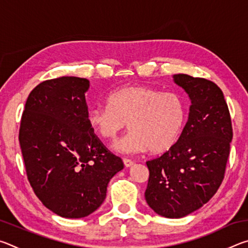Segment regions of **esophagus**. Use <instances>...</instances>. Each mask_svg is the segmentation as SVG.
<instances>
[{
    "label": "esophagus",
    "instance_id": "34e87169",
    "mask_svg": "<svg viewBox=\"0 0 248 248\" xmlns=\"http://www.w3.org/2000/svg\"><path fill=\"white\" fill-rule=\"evenodd\" d=\"M124 164L125 167H130L134 164V162L132 159H129V158H124Z\"/></svg>",
    "mask_w": 248,
    "mask_h": 248
}]
</instances>
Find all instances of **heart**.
I'll use <instances>...</instances> for the list:
<instances>
[{
  "mask_svg": "<svg viewBox=\"0 0 248 248\" xmlns=\"http://www.w3.org/2000/svg\"><path fill=\"white\" fill-rule=\"evenodd\" d=\"M107 100L108 105L90 109L87 123L105 140H114L128 124L130 131L114 144L117 152L163 153L177 142L186 119V104L178 93L129 85Z\"/></svg>",
  "mask_w": 248,
  "mask_h": 248,
  "instance_id": "b5f03b06",
  "label": "heart"
}]
</instances>
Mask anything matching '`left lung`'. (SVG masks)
<instances>
[{
	"label": "left lung",
	"instance_id": "8db88e82",
	"mask_svg": "<svg viewBox=\"0 0 248 248\" xmlns=\"http://www.w3.org/2000/svg\"><path fill=\"white\" fill-rule=\"evenodd\" d=\"M190 98L188 120L176 143L146 162L145 200L157 215L179 219L202 207L224 178L232 123L219 86L201 78L173 75Z\"/></svg>",
	"mask_w": 248,
	"mask_h": 248
}]
</instances>
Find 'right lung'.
Listing matches in <instances>:
<instances>
[{
  "mask_svg": "<svg viewBox=\"0 0 248 248\" xmlns=\"http://www.w3.org/2000/svg\"><path fill=\"white\" fill-rule=\"evenodd\" d=\"M90 81L48 79L25 105L19 144L27 178L46 208L69 219L90 216L106 198L109 180L124 169L87 123Z\"/></svg>",
  "mask_w": 248,
  "mask_h": 248,
  "instance_id": "obj_1",
  "label": "right lung"
}]
</instances>
